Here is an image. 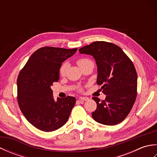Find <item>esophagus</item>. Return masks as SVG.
<instances>
[{
  "instance_id": "1",
  "label": "esophagus",
  "mask_w": 157,
  "mask_h": 157,
  "mask_svg": "<svg viewBox=\"0 0 157 157\" xmlns=\"http://www.w3.org/2000/svg\"><path fill=\"white\" fill-rule=\"evenodd\" d=\"M79 101H88L89 99L88 97H79Z\"/></svg>"
}]
</instances>
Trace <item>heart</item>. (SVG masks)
Returning <instances> with one entry per match:
<instances>
[{"instance_id": "obj_1", "label": "heart", "mask_w": 157, "mask_h": 157, "mask_svg": "<svg viewBox=\"0 0 157 157\" xmlns=\"http://www.w3.org/2000/svg\"><path fill=\"white\" fill-rule=\"evenodd\" d=\"M91 61L90 59H87V58H80V59H78V60H77V64H78L79 67H82L83 65H84L86 63H87L88 62H90ZM67 67H68V65L67 63H63V64L61 65V66L60 67V69H59V73L60 75H61V76H63L65 75L66 73V71H67ZM79 91H82V89L81 88H79Z\"/></svg>"}]
</instances>
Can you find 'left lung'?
Masks as SVG:
<instances>
[{
	"label": "left lung",
	"instance_id": "left-lung-1",
	"mask_svg": "<svg viewBox=\"0 0 157 157\" xmlns=\"http://www.w3.org/2000/svg\"><path fill=\"white\" fill-rule=\"evenodd\" d=\"M82 54L94 56L98 67L97 84L102 85L104 101L93 97L97 107L92 116L106 125L121 123L128 115L137 96V72L122 49L115 44L96 41L79 49Z\"/></svg>",
	"mask_w": 157,
	"mask_h": 157
}]
</instances>
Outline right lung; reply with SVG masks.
<instances>
[{
	"label": "right lung",
	"mask_w": 157,
	"mask_h": 157,
	"mask_svg": "<svg viewBox=\"0 0 157 157\" xmlns=\"http://www.w3.org/2000/svg\"><path fill=\"white\" fill-rule=\"evenodd\" d=\"M77 50L42 47L33 53L19 73L17 84L20 110L41 131H55L64 125L75 104V97L69 96L55 101L51 86L59 81L62 63Z\"/></svg>",
	"instance_id": "obj_1"
}]
</instances>
